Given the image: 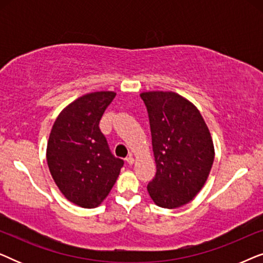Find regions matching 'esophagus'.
Listing matches in <instances>:
<instances>
[{"mask_svg": "<svg viewBox=\"0 0 263 263\" xmlns=\"http://www.w3.org/2000/svg\"><path fill=\"white\" fill-rule=\"evenodd\" d=\"M125 160H127V163H128L129 165L134 164V157H133L132 154H130V156H129V157H127V159H125Z\"/></svg>", "mask_w": 263, "mask_h": 263, "instance_id": "obj_1", "label": "esophagus"}]
</instances>
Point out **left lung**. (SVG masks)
<instances>
[{"label":"left lung","mask_w":263,"mask_h":263,"mask_svg":"<svg viewBox=\"0 0 263 263\" xmlns=\"http://www.w3.org/2000/svg\"><path fill=\"white\" fill-rule=\"evenodd\" d=\"M141 97L148 111L157 172L147 190L157 206L174 210L202 189L214 161V145L200 111L175 92Z\"/></svg>","instance_id":"1"}]
</instances>
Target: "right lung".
Masks as SVG:
<instances>
[{
  "label": "right lung",
  "instance_id": "obj_1",
  "mask_svg": "<svg viewBox=\"0 0 263 263\" xmlns=\"http://www.w3.org/2000/svg\"><path fill=\"white\" fill-rule=\"evenodd\" d=\"M116 93L99 91L79 97L52 125L46 161L60 192L82 208H95L109 195L123 160L111 154L99 121Z\"/></svg>",
  "mask_w": 263,
  "mask_h": 263
}]
</instances>
